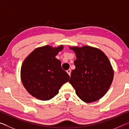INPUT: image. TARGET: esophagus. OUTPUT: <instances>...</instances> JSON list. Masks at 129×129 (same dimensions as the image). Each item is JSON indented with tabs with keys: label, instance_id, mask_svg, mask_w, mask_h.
Returning a JSON list of instances; mask_svg holds the SVG:
<instances>
[{
	"label": "esophagus",
	"instance_id": "obj_1",
	"mask_svg": "<svg viewBox=\"0 0 129 129\" xmlns=\"http://www.w3.org/2000/svg\"><path fill=\"white\" fill-rule=\"evenodd\" d=\"M67 72L70 76V75H71V69H68V71H67Z\"/></svg>",
	"mask_w": 129,
	"mask_h": 129
}]
</instances>
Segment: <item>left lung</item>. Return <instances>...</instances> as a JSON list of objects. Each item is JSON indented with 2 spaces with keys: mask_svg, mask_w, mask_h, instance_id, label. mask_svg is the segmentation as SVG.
<instances>
[{
  "mask_svg": "<svg viewBox=\"0 0 129 129\" xmlns=\"http://www.w3.org/2000/svg\"><path fill=\"white\" fill-rule=\"evenodd\" d=\"M75 52L76 68L69 81L82 101L90 103L103 97L112 84L114 71L105 54L97 48L69 47Z\"/></svg>",
  "mask_w": 129,
  "mask_h": 129,
  "instance_id": "left-lung-1",
  "label": "left lung"
}]
</instances>
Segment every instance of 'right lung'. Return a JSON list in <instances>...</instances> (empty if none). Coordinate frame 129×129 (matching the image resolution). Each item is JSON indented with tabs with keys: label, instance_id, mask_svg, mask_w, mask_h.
<instances>
[{
	"label": "right lung",
	"instance_id": "1",
	"mask_svg": "<svg viewBox=\"0 0 129 129\" xmlns=\"http://www.w3.org/2000/svg\"><path fill=\"white\" fill-rule=\"evenodd\" d=\"M64 48L49 45L37 48L25 58L20 76L23 85L30 95L42 101L51 100L58 93L69 76L55 57Z\"/></svg>",
	"mask_w": 129,
	"mask_h": 129
}]
</instances>
